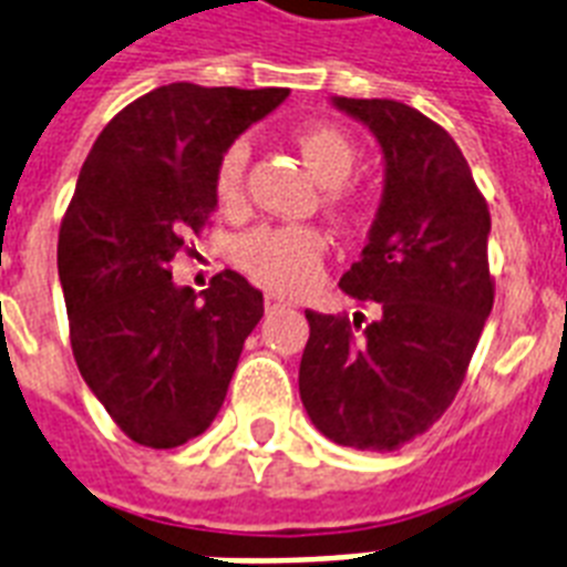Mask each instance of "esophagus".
I'll list each match as a JSON object with an SVG mask.
<instances>
[{
  "mask_svg": "<svg viewBox=\"0 0 567 567\" xmlns=\"http://www.w3.org/2000/svg\"><path fill=\"white\" fill-rule=\"evenodd\" d=\"M285 306H288V302H285L282 297H276V293H268V297H265V308H268V311H276V308Z\"/></svg>",
  "mask_w": 567,
  "mask_h": 567,
  "instance_id": "1",
  "label": "esophagus"
}]
</instances>
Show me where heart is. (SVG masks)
I'll use <instances>...</instances> for the list:
<instances>
[{
	"label": "heart",
	"mask_w": 567,
	"mask_h": 567,
	"mask_svg": "<svg viewBox=\"0 0 567 567\" xmlns=\"http://www.w3.org/2000/svg\"><path fill=\"white\" fill-rule=\"evenodd\" d=\"M299 154L306 159L323 186H331L329 200L338 209H352L355 197L349 195L340 183L355 168V148L352 142L329 124H308L297 133ZM250 159V145L244 140L233 142L220 156L215 172V195L220 206L241 204L244 168ZM326 238L311 227H261L238 241L236 261L241 270L274 291H299L306 288L317 274V265L323 259Z\"/></svg>",
	"instance_id": "heart-1"
}]
</instances>
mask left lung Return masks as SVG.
<instances>
[{
	"label": "left lung",
	"mask_w": 567,
	"mask_h": 567,
	"mask_svg": "<svg viewBox=\"0 0 567 567\" xmlns=\"http://www.w3.org/2000/svg\"><path fill=\"white\" fill-rule=\"evenodd\" d=\"M331 104L379 140L384 192L361 259L340 276L379 302L370 326L306 311L299 399L331 443L393 451L449 411L492 311L489 209L457 142L390 99Z\"/></svg>",
	"instance_id": "obj_1"
}]
</instances>
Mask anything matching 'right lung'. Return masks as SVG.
I'll use <instances>...</instances> for the list:
<instances>
[{
  "label": "right lung",
  "mask_w": 567,
  "mask_h": 567,
  "mask_svg": "<svg viewBox=\"0 0 567 567\" xmlns=\"http://www.w3.org/2000/svg\"><path fill=\"white\" fill-rule=\"evenodd\" d=\"M282 86L168 84L101 131L60 224L58 274L78 370L133 443L177 449L218 416L265 297L241 274L197 297L172 259L218 206L215 172Z\"/></svg>",
  "instance_id": "1"
}]
</instances>
